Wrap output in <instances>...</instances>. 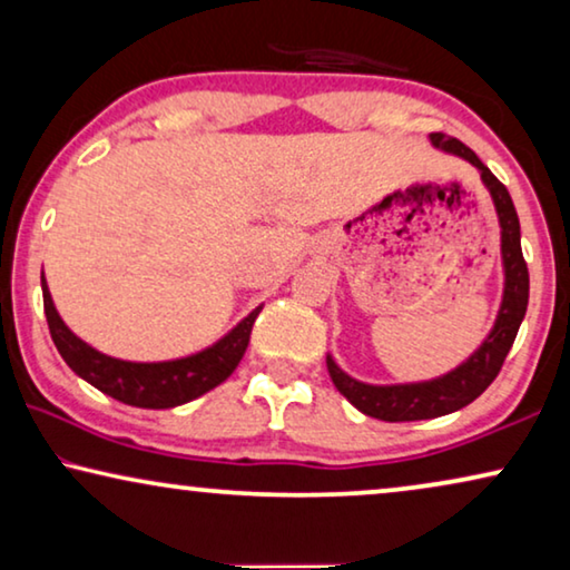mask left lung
<instances>
[{
  "label": "left lung",
  "mask_w": 570,
  "mask_h": 570,
  "mask_svg": "<svg viewBox=\"0 0 570 570\" xmlns=\"http://www.w3.org/2000/svg\"><path fill=\"white\" fill-rule=\"evenodd\" d=\"M431 142L439 150L456 155L466 163H472L480 170L482 184L488 186L490 197H493L498 223H501V256H503V303L498 311L493 330L485 342L466 357L462 365L449 371L446 376L433 381H417V384H392V386H373L363 384L353 376H347L332 355H326V368L337 386V392L345 400L363 412V415L386 420V423H404V420H431L449 415L466 407V404L478 400L485 389L493 384L498 371L509 355V350L517 340L521 318L527 314L529 303V269L521 254V228L519 215L513 207L511 194L498 178L490 174V168L474 155L464 142L456 137H446L441 131L431 135Z\"/></svg>",
  "instance_id": "obj_1"
}]
</instances>
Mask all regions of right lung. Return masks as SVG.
Wrapping results in <instances>:
<instances>
[{
    "instance_id": "add662e5",
    "label": "right lung",
    "mask_w": 570,
    "mask_h": 570,
    "mask_svg": "<svg viewBox=\"0 0 570 570\" xmlns=\"http://www.w3.org/2000/svg\"><path fill=\"white\" fill-rule=\"evenodd\" d=\"M41 287L51 340L69 368L96 386L98 392L142 410L178 407V404L197 400V396L207 394L209 389L223 384L236 371L240 357H244L248 337H252V326L262 311V306L254 308L244 322H238L223 340H217L215 345L202 350V353L178 357V361L131 363L98 353L96 347H90L88 342L77 337L61 322L59 311L51 301L49 285H46V277H41Z\"/></svg>"
}]
</instances>
